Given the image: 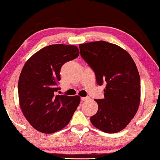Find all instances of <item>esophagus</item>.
Returning a JSON list of instances; mask_svg holds the SVG:
<instances>
[{
  "instance_id": "esophagus-1",
  "label": "esophagus",
  "mask_w": 160,
  "mask_h": 160,
  "mask_svg": "<svg viewBox=\"0 0 160 160\" xmlns=\"http://www.w3.org/2000/svg\"><path fill=\"white\" fill-rule=\"evenodd\" d=\"M89 99V97H81V100L82 101H86V100Z\"/></svg>"
}]
</instances>
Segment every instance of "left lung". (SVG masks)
Returning <instances> with one entry per match:
<instances>
[{
  "label": "left lung",
  "mask_w": 160,
  "mask_h": 160,
  "mask_svg": "<svg viewBox=\"0 0 160 160\" xmlns=\"http://www.w3.org/2000/svg\"><path fill=\"white\" fill-rule=\"evenodd\" d=\"M79 47L81 56L95 73L97 84H107L104 98L95 99L98 110L91 116V123L108 133L122 131L140 105V78L136 65L126 50L114 44L92 42Z\"/></svg>",
  "instance_id": "left-lung-1"
}]
</instances>
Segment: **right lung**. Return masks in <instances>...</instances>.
Returning <instances> with one entry per match:
<instances>
[{
  "instance_id": "add662e5",
  "label": "right lung",
  "mask_w": 160,
  "mask_h": 160,
  "mask_svg": "<svg viewBox=\"0 0 160 160\" xmlns=\"http://www.w3.org/2000/svg\"><path fill=\"white\" fill-rule=\"evenodd\" d=\"M76 46L52 44L42 48L24 65L18 81L19 102L24 116L37 131L53 133L70 122L79 96L56 94L63 65L79 56Z\"/></svg>"
}]
</instances>
